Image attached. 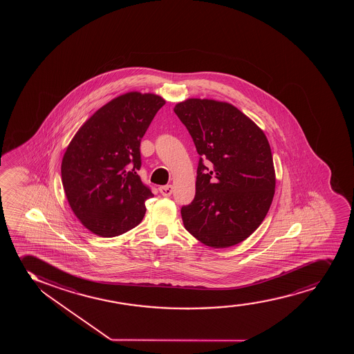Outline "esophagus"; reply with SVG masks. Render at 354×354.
<instances>
[{"label": "esophagus", "mask_w": 354, "mask_h": 354, "mask_svg": "<svg viewBox=\"0 0 354 354\" xmlns=\"http://www.w3.org/2000/svg\"><path fill=\"white\" fill-rule=\"evenodd\" d=\"M159 192L162 196L169 197V196L172 195V187L171 185H164V187H159Z\"/></svg>", "instance_id": "1"}]
</instances>
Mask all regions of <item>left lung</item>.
Masks as SVG:
<instances>
[{
    "mask_svg": "<svg viewBox=\"0 0 354 354\" xmlns=\"http://www.w3.org/2000/svg\"><path fill=\"white\" fill-rule=\"evenodd\" d=\"M174 111L201 156L195 198L180 210L184 227L212 248L241 243L260 227L275 194L268 139L229 102L192 97Z\"/></svg>",
    "mask_w": 354,
    "mask_h": 354,
    "instance_id": "8db88e82",
    "label": "left lung"
}]
</instances>
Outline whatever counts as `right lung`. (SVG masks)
Listing matches in <instances>:
<instances>
[{
    "label": "right lung",
    "mask_w": 354,
    "mask_h": 354,
    "mask_svg": "<svg viewBox=\"0 0 354 354\" xmlns=\"http://www.w3.org/2000/svg\"><path fill=\"white\" fill-rule=\"evenodd\" d=\"M164 104L153 93L114 97L82 124L66 149V197L74 215L95 235H122L142 222L145 201L153 195L138 175L139 147Z\"/></svg>",
    "instance_id": "obj_1"
}]
</instances>
